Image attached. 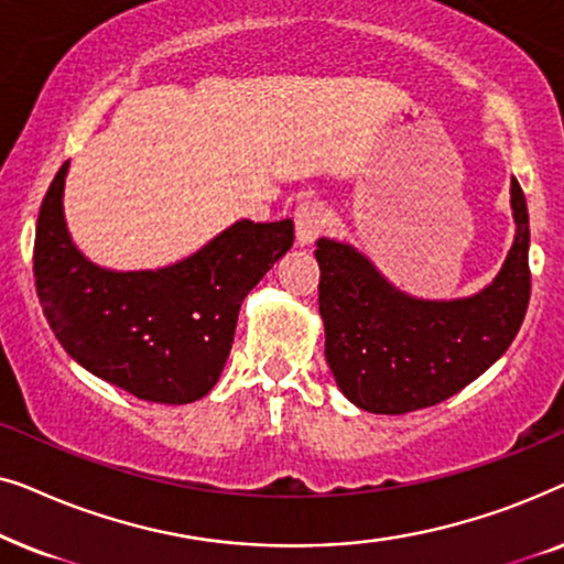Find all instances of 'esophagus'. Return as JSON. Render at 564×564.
Instances as JSON below:
<instances>
[{"label": "esophagus", "mask_w": 564, "mask_h": 564, "mask_svg": "<svg viewBox=\"0 0 564 564\" xmlns=\"http://www.w3.org/2000/svg\"><path fill=\"white\" fill-rule=\"evenodd\" d=\"M328 226V210L321 199H305L295 210V230L300 243H313Z\"/></svg>", "instance_id": "esophagus-1"}]
</instances>
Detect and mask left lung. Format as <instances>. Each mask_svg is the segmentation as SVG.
Returning a JSON list of instances; mask_svg holds the SVG:
<instances>
[{
    "label": "left lung",
    "instance_id": "1",
    "mask_svg": "<svg viewBox=\"0 0 564 564\" xmlns=\"http://www.w3.org/2000/svg\"><path fill=\"white\" fill-rule=\"evenodd\" d=\"M511 205L516 241L496 282L452 303L408 297L351 246L321 238L315 259L326 359L354 405L390 415L436 405L506 354L531 295L529 213L516 180Z\"/></svg>",
    "mask_w": 564,
    "mask_h": 564
}]
</instances>
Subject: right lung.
Segmentation results:
<instances>
[{
	"label": "right lung",
	"instance_id": "right-lung-1",
	"mask_svg": "<svg viewBox=\"0 0 564 564\" xmlns=\"http://www.w3.org/2000/svg\"><path fill=\"white\" fill-rule=\"evenodd\" d=\"M66 166L45 192L33 246L51 330L84 369L130 395L174 405L207 395L226 367L243 297L290 251L292 220H241L174 267L107 272L68 238Z\"/></svg>",
	"mask_w": 564,
	"mask_h": 564
}]
</instances>
